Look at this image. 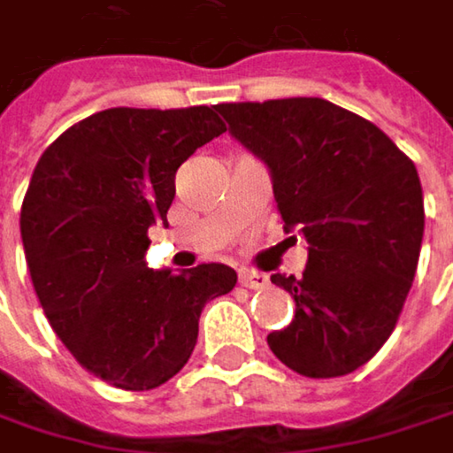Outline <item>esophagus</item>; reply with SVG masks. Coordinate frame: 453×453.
Segmentation results:
<instances>
[{
  "mask_svg": "<svg viewBox=\"0 0 453 453\" xmlns=\"http://www.w3.org/2000/svg\"><path fill=\"white\" fill-rule=\"evenodd\" d=\"M238 280H241V286L254 288V291H262V288L270 286V278H267L265 273H257V270H241Z\"/></svg>",
  "mask_w": 453,
  "mask_h": 453,
  "instance_id": "1",
  "label": "esophagus"
}]
</instances>
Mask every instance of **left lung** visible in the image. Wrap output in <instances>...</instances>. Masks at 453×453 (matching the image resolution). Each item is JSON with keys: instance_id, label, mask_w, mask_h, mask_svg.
<instances>
[{"instance_id": "1", "label": "left lung", "mask_w": 453, "mask_h": 453, "mask_svg": "<svg viewBox=\"0 0 453 453\" xmlns=\"http://www.w3.org/2000/svg\"><path fill=\"white\" fill-rule=\"evenodd\" d=\"M218 112L270 167L286 233L310 243L299 280L270 278L296 302L291 325L267 335L273 354L307 378L354 372L394 333L417 273L425 207L414 162L378 126L317 96Z\"/></svg>"}]
</instances>
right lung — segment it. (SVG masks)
<instances>
[{
	"label": "right lung",
	"mask_w": 453,
	"mask_h": 453,
	"mask_svg": "<svg viewBox=\"0 0 453 453\" xmlns=\"http://www.w3.org/2000/svg\"><path fill=\"white\" fill-rule=\"evenodd\" d=\"M226 134L218 107H112L42 154L20 210L26 262L46 319L75 362L123 391H151L188 362L227 265L146 267L149 227L167 226L178 167Z\"/></svg>",
	"instance_id": "obj_1"
}]
</instances>
